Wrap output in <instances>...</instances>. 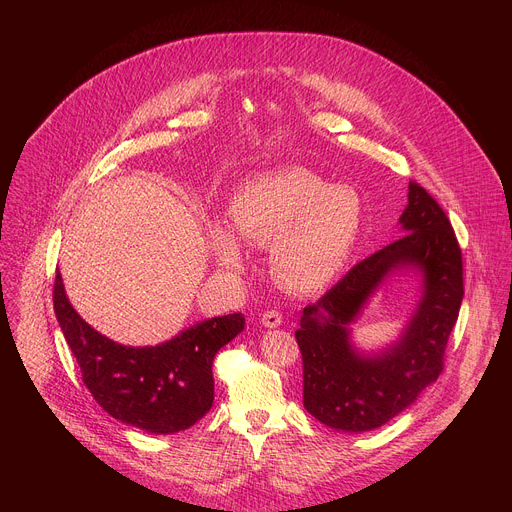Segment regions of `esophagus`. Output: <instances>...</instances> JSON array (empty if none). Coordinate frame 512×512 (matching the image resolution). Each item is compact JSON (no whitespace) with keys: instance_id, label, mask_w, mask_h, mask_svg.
<instances>
[{"instance_id":"1","label":"esophagus","mask_w":512,"mask_h":512,"mask_svg":"<svg viewBox=\"0 0 512 512\" xmlns=\"http://www.w3.org/2000/svg\"><path fill=\"white\" fill-rule=\"evenodd\" d=\"M261 322L263 326L267 328H277L283 324V314L279 310H267L263 316H261Z\"/></svg>"}]
</instances>
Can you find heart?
<instances>
[{
    "instance_id": "obj_1",
    "label": "heart",
    "mask_w": 512,
    "mask_h": 512,
    "mask_svg": "<svg viewBox=\"0 0 512 512\" xmlns=\"http://www.w3.org/2000/svg\"><path fill=\"white\" fill-rule=\"evenodd\" d=\"M229 214L245 243L273 247V275L296 294H312L338 277L362 227L358 194L302 166L253 178L235 192ZM210 245L225 267L243 265V249L229 231L212 229Z\"/></svg>"
}]
</instances>
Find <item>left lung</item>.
<instances>
[{
    "mask_svg": "<svg viewBox=\"0 0 512 512\" xmlns=\"http://www.w3.org/2000/svg\"><path fill=\"white\" fill-rule=\"evenodd\" d=\"M405 235L356 263L304 308L296 340L304 362V407L328 427L371 431L385 425L444 371L446 346L464 298L462 249L450 218L417 182L401 214ZM424 273V298L406 336L375 359L358 357L345 326L391 270Z\"/></svg>",
    "mask_w": 512,
    "mask_h": 512,
    "instance_id": "1",
    "label": "left lung"
}]
</instances>
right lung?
Wrapping results in <instances>:
<instances>
[{
	"label": "right lung",
	"instance_id": "obj_1",
	"mask_svg": "<svg viewBox=\"0 0 512 512\" xmlns=\"http://www.w3.org/2000/svg\"><path fill=\"white\" fill-rule=\"evenodd\" d=\"M54 312L83 383L115 419L150 433H176L200 421L214 399L212 360L245 326L243 314L218 316L150 348L117 344L93 330L54 277Z\"/></svg>",
	"mask_w": 512,
	"mask_h": 512
}]
</instances>
